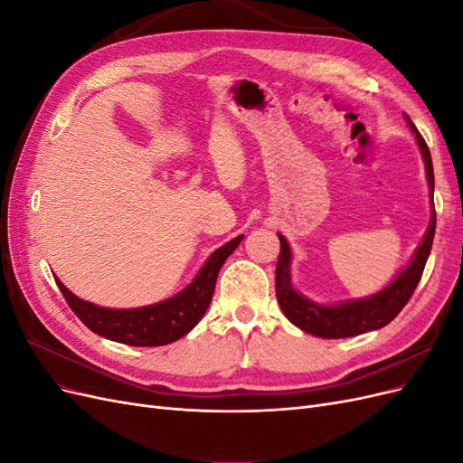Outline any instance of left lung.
I'll use <instances>...</instances> for the list:
<instances>
[{
	"instance_id": "1",
	"label": "left lung",
	"mask_w": 463,
	"mask_h": 463,
	"mask_svg": "<svg viewBox=\"0 0 463 463\" xmlns=\"http://www.w3.org/2000/svg\"><path fill=\"white\" fill-rule=\"evenodd\" d=\"M408 128L411 129L417 146L421 150V156L425 162L427 172V184L430 194V222L429 228L423 235L421 243L415 249L411 260L408 262L403 270H400L388 286L381 291L373 293L369 298L361 299H347L338 301L332 305L317 303L309 298H305L301 291L296 289L291 279V247L282 233H278V240L282 249H279V257L276 264V298L279 303V309L284 311L289 322H293L298 328L307 334L318 335V338H349V335H359L371 330H378L386 326L388 322L396 318V315L403 309L405 303L410 301L413 291L421 279L423 269L427 259L430 255V247L434 240V228H437V214H434V172H432V160L427 143L423 137L419 135L417 128L410 116H403Z\"/></svg>"
}]
</instances>
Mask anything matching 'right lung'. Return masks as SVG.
Segmentation results:
<instances>
[{"mask_svg": "<svg viewBox=\"0 0 463 463\" xmlns=\"http://www.w3.org/2000/svg\"><path fill=\"white\" fill-rule=\"evenodd\" d=\"M241 240L243 235H237L235 240L218 247L206 259L197 276L191 279V284L175 293V296L152 305L135 307V309H109V307L94 305L69 291L60 278H55V282H58L73 313L94 334L111 342L137 347L165 345L184 338L187 332L197 326V322L203 318L210 301H213L222 264L226 262Z\"/></svg>", "mask_w": 463, "mask_h": 463, "instance_id": "obj_1", "label": "right lung"}]
</instances>
